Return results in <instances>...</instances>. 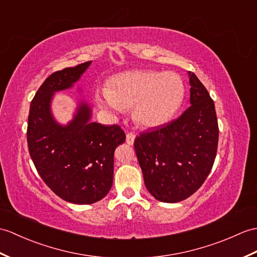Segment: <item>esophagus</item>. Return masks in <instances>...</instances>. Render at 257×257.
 Returning <instances> with one entry per match:
<instances>
[{
	"mask_svg": "<svg viewBox=\"0 0 257 257\" xmlns=\"http://www.w3.org/2000/svg\"><path fill=\"white\" fill-rule=\"evenodd\" d=\"M135 139H136V135H135V134H133V133L128 134V135H127V137H126V142H127V145H129V146H133V145H134V142H135Z\"/></svg>",
	"mask_w": 257,
	"mask_h": 257,
	"instance_id": "34e87169",
	"label": "esophagus"
}]
</instances>
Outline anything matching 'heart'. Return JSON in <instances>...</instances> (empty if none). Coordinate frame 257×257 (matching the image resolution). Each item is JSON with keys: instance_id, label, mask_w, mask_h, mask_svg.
I'll return each instance as SVG.
<instances>
[{"instance_id": "obj_1", "label": "heart", "mask_w": 257, "mask_h": 257, "mask_svg": "<svg viewBox=\"0 0 257 257\" xmlns=\"http://www.w3.org/2000/svg\"><path fill=\"white\" fill-rule=\"evenodd\" d=\"M185 96L181 76L174 72L136 70L112 77L108 88L95 92L96 103L114 114L134 107L136 123L145 129L163 126L180 109Z\"/></svg>"}]
</instances>
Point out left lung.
I'll use <instances>...</instances> for the list:
<instances>
[{
	"mask_svg": "<svg viewBox=\"0 0 257 257\" xmlns=\"http://www.w3.org/2000/svg\"><path fill=\"white\" fill-rule=\"evenodd\" d=\"M188 76V108L175 120L142 133L135 140L146 187L162 202L182 201L198 190L217 154L214 103L198 77L189 71Z\"/></svg>",
	"mask_w": 257,
	"mask_h": 257,
	"instance_id": "1",
	"label": "left lung"
}]
</instances>
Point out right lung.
Here are the masks:
<instances>
[{
	"label": "right lung",
	"mask_w": 257,
	"mask_h": 257,
	"mask_svg": "<svg viewBox=\"0 0 257 257\" xmlns=\"http://www.w3.org/2000/svg\"><path fill=\"white\" fill-rule=\"evenodd\" d=\"M91 63L48 76L32 100L28 116L27 143L36 170L53 193L77 205L94 204L108 194L115 149L126 140L118 124L92 122V107L84 100L67 124L52 115L53 95L72 87Z\"/></svg>",
	"instance_id": "add662e5"
}]
</instances>
